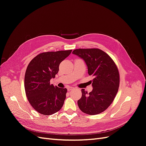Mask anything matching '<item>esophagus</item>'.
<instances>
[{"label":"esophagus","mask_w":146,"mask_h":146,"mask_svg":"<svg viewBox=\"0 0 146 146\" xmlns=\"http://www.w3.org/2000/svg\"><path fill=\"white\" fill-rule=\"evenodd\" d=\"M74 87H70V86H69V87H68V91H71V90H74Z\"/></svg>","instance_id":"esophagus-1"}]
</instances>
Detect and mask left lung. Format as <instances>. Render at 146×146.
<instances>
[{
	"mask_svg": "<svg viewBox=\"0 0 146 146\" xmlns=\"http://www.w3.org/2000/svg\"><path fill=\"white\" fill-rule=\"evenodd\" d=\"M72 54L85 61L88 74L94 77L90 81L92 91L88 94L82 90L78 107L90 115L101 113L111 104L118 91L120 80L117 66L111 57L99 48H78Z\"/></svg>",
	"mask_w": 146,
	"mask_h": 146,
	"instance_id": "1",
	"label": "left lung"
}]
</instances>
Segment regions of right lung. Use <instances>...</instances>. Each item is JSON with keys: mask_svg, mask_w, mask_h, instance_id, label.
Masks as SVG:
<instances>
[{"mask_svg": "<svg viewBox=\"0 0 146 146\" xmlns=\"http://www.w3.org/2000/svg\"><path fill=\"white\" fill-rule=\"evenodd\" d=\"M71 52H43L29 64L24 78L25 94L30 105L39 113L50 115L63 107L67 89L50 85V80L55 77L60 64Z\"/></svg>", "mask_w": 146, "mask_h": 146, "instance_id": "obj_1", "label": "right lung"}]
</instances>
